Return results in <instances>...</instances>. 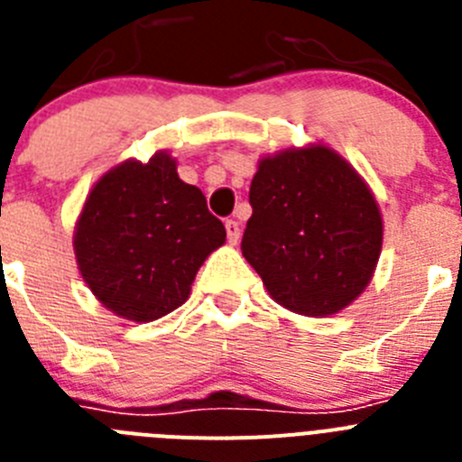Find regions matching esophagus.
Returning <instances> with one entry per match:
<instances>
[{"instance_id":"esophagus-1","label":"esophagus","mask_w":462,"mask_h":462,"mask_svg":"<svg viewBox=\"0 0 462 462\" xmlns=\"http://www.w3.org/2000/svg\"><path fill=\"white\" fill-rule=\"evenodd\" d=\"M224 226H226L228 243H231V245L238 243V238H240V224L236 222V219H226V222H224Z\"/></svg>"}]
</instances>
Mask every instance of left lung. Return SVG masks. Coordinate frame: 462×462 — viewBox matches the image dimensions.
Masks as SVG:
<instances>
[{
  "instance_id": "8db88e82",
  "label": "left lung",
  "mask_w": 462,
  "mask_h": 462,
  "mask_svg": "<svg viewBox=\"0 0 462 462\" xmlns=\"http://www.w3.org/2000/svg\"><path fill=\"white\" fill-rule=\"evenodd\" d=\"M250 206L240 250L282 308L328 317L368 287L382 252V212L336 150L308 145L263 157Z\"/></svg>"
}]
</instances>
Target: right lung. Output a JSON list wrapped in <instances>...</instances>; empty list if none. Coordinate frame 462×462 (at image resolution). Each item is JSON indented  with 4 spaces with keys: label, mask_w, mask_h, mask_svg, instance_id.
Instances as JSON below:
<instances>
[{
    "label": "right lung",
    "mask_w": 462,
    "mask_h": 462,
    "mask_svg": "<svg viewBox=\"0 0 462 462\" xmlns=\"http://www.w3.org/2000/svg\"><path fill=\"white\" fill-rule=\"evenodd\" d=\"M226 228L199 187L178 178L171 154L126 159L85 199L73 252L85 284L110 312L154 321L180 308Z\"/></svg>",
    "instance_id": "right-lung-1"
}]
</instances>
